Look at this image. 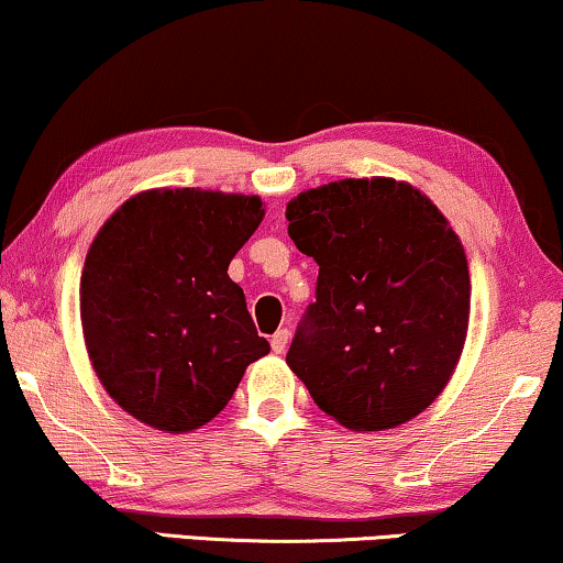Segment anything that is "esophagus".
Wrapping results in <instances>:
<instances>
[{
    "label": "esophagus",
    "mask_w": 563,
    "mask_h": 563,
    "mask_svg": "<svg viewBox=\"0 0 563 563\" xmlns=\"http://www.w3.org/2000/svg\"><path fill=\"white\" fill-rule=\"evenodd\" d=\"M288 339H290V331H288V329L275 331L273 339H271L273 352H275V354H283V352H285V346H288Z\"/></svg>",
    "instance_id": "34e87169"
}]
</instances>
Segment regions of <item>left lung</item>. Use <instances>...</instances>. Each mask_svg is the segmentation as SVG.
Here are the masks:
<instances>
[{
	"instance_id": "obj_1",
	"label": "left lung",
	"mask_w": 563,
	"mask_h": 563,
	"mask_svg": "<svg viewBox=\"0 0 563 563\" xmlns=\"http://www.w3.org/2000/svg\"><path fill=\"white\" fill-rule=\"evenodd\" d=\"M285 219L319 265L288 367L350 431L423 413L454 375L470 329V265L449 219L416 186L383 176L300 191Z\"/></svg>"
}]
</instances>
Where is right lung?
I'll list each match as a JSON object with an SVG mask.
<instances>
[{"label":"right lung","mask_w":563,"mask_h":563,"mask_svg":"<svg viewBox=\"0 0 563 563\" xmlns=\"http://www.w3.org/2000/svg\"><path fill=\"white\" fill-rule=\"evenodd\" d=\"M263 217L260 196L150 188L93 236L81 273L84 342L124 413L165 433L201 429L271 352L227 273Z\"/></svg>","instance_id":"1"}]
</instances>
